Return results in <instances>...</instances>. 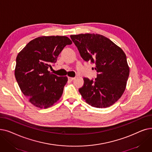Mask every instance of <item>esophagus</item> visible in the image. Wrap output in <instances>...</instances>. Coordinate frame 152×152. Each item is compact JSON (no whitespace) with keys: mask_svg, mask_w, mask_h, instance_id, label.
<instances>
[{"mask_svg":"<svg viewBox=\"0 0 152 152\" xmlns=\"http://www.w3.org/2000/svg\"><path fill=\"white\" fill-rule=\"evenodd\" d=\"M68 77V80L70 81H72V80H74L75 77Z\"/></svg>","mask_w":152,"mask_h":152,"instance_id":"34e87169","label":"esophagus"}]
</instances>
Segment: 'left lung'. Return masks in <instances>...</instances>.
Returning a JSON list of instances; mask_svg holds the SVG:
<instances>
[{"label": "left lung", "instance_id": "obj_1", "mask_svg": "<svg viewBox=\"0 0 152 152\" xmlns=\"http://www.w3.org/2000/svg\"><path fill=\"white\" fill-rule=\"evenodd\" d=\"M70 37L81 58L94 64L97 72L94 80L84 77V84L79 89L83 98L97 108L113 105L123 94L129 76L125 53L110 39L99 34H79Z\"/></svg>", "mask_w": 152, "mask_h": 152}]
</instances>
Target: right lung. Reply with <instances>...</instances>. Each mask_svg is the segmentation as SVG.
<instances>
[{"label": "right lung", "mask_w": 152, "mask_h": 152, "mask_svg": "<svg viewBox=\"0 0 152 152\" xmlns=\"http://www.w3.org/2000/svg\"><path fill=\"white\" fill-rule=\"evenodd\" d=\"M72 44L65 36H43L30 41L18 53L15 76L22 93L38 108L52 106L61 97L66 76L48 71L63 48Z\"/></svg>", "instance_id": "1"}]
</instances>
